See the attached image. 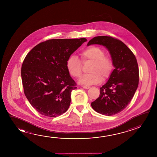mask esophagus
<instances>
[{
	"label": "esophagus",
	"instance_id": "34e87169",
	"mask_svg": "<svg viewBox=\"0 0 157 157\" xmlns=\"http://www.w3.org/2000/svg\"><path fill=\"white\" fill-rule=\"evenodd\" d=\"M82 87L86 89H88L90 88V86H82Z\"/></svg>",
	"mask_w": 157,
	"mask_h": 157
}]
</instances>
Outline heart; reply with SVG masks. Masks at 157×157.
I'll return each instance as SVG.
<instances>
[{
    "label": "heart",
    "instance_id": "heart-1",
    "mask_svg": "<svg viewBox=\"0 0 157 157\" xmlns=\"http://www.w3.org/2000/svg\"><path fill=\"white\" fill-rule=\"evenodd\" d=\"M81 61L83 63L93 62L89 75H83L79 83L84 85H94L100 83L102 79H107L111 76L113 70V62L111 57L105 56L104 50L98 46L87 47L80 53ZM66 67L70 75L79 78L82 74V64L75 56L67 59Z\"/></svg>",
    "mask_w": 157,
    "mask_h": 157
}]
</instances>
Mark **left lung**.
I'll list each match as a JSON object with an SVG mask.
<instances>
[{"instance_id": "obj_1", "label": "left lung", "mask_w": 157, "mask_h": 157, "mask_svg": "<svg viewBox=\"0 0 157 157\" xmlns=\"http://www.w3.org/2000/svg\"><path fill=\"white\" fill-rule=\"evenodd\" d=\"M105 46L111 54L113 70L108 82L100 88L99 97L91 102L96 112L111 116L126 108L133 98L139 82L136 57L123 42L111 36H98L87 43Z\"/></svg>"}]
</instances>
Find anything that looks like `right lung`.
I'll return each instance as SVG.
<instances>
[{
	"label": "right lung",
	"mask_w": 157,
	"mask_h": 157,
	"mask_svg": "<svg viewBox=\"0 0 157 157\" xmlns=\"http://www.w3.org/2000/svg\"><path fill=\"white\" fill-rule=\"evenodd\" d=\"M86 39H53L34 46L21 68L24 93L39 113L56 117L70 107L76 83L66 67L67 59Z\"/></svg>",
	"instance_id": "1"
}]
</instances>
